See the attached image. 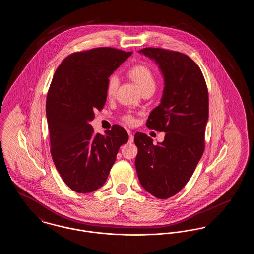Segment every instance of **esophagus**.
I'll use <instances>...</instances> for the list:
<instances>
[{
  "label": "esophagus",
  "mask_w": 254,
  "mask_h": 254,
  "mask_svg": "<svg viewBox=\"0 0 254 254\" xmlns=\"http://www.w3.org/2000/svg\"><path fill=\"white\" fill-rule=\"evenodd\" d=\"M133 141H134V136H133L131 133L129 132V136H128V142H129V143H133Z\"/></svg>",
  "instance_id": "1"
}]
</instances>
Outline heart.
<instances>
[{
    "instance_id": "heart-1",
    "label": "heart",
    "mask_w": 254,
    "mask_h": 254,
    "mask_svg": "<svg viewBox=\"0 0 254 254\" xmlns=\"http://www.w3.org/2000/svg\"><path fill=\"white\" fill-rule=\"evenodd\" d=\"M128 77L131 79L133 83L137 85V87L140 89L141 92H144L145 90H155L156 87V80L155 76L151 69L145 64H137L131 67L128 72ZM118 79L114 76L110 77L106 87V93L109 98L115 96L117 88H118ZM126 121L127 123H133L134 119L131 116H127Z\"/></svg>"
}]
</instances>
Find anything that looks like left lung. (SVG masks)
Masks as SVG:
<instances>
[{
	"mask_svg": "<svg viewBox=\"0 0 254 254\" xmlns=\"http://www.w3.org/2000/svg\"><path fill=\"white\" fill-rule=\"evenodd\" d=\"M139 53L155 61L164 78L161 103L150 112L146 127L166 135L153 145L145 133L135 134V167L145 190L167 199L186 186L203 155L208 93L203 73L188 55L154 48Z\"/></svg>",
	"mask_w": 254,
	"mask_h": 254,
	"instance_id": "left-lung-1",
	"label": "left lung"
}]
</instances>
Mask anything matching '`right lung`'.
<instances>
[{
  "label": "right lung",
  "instance_id": "1",
  "mask_svg": "<svg viewBox=\"0 0 254 254\" xmlns=\"http://www.w3.org/2000/svg\"><path fill=\"white\" fill-rule=\"evenodd\" d=\"M132 52L98 48L67 56L58 66L47 97L50 152L64 182L76 192H92L108 179L127 131L114 125L94 134L90 122L104 108L109 77Z\"/></svg>",
  "mask_w": 254,
  "mask_h": 254
}]
</instances>
